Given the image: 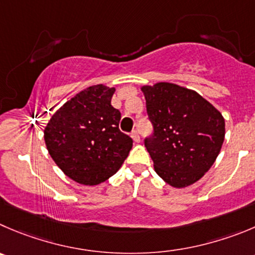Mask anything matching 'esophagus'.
<instances>
[{"instance_id":"34e87169","label":"esophagus","mask_w":255,"mask_h":255,"mask_svg":"<svg viewBox=\"0 0 255 255\" xmlns=\"http://www.w3.org/2000/svg\"><path fill=\"white\" fill-rule=\"evenodd\" d=\"M131 137H132V140H134L135 142H139L140 141V135H139V131H137V130H132L131 131Z\"/></svg>"}]
</instances>
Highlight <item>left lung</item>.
Wrapping results in <instances>:
<instances>
[{"instance_id":"obj_1","label":"left lung","mask_w":255,"mask_h":255,"mask_svg":"<svg viewBox=\"0 0 255 255\" xmlns=\"http://www.w3.org/2000/svg\"><path fill=\"white\" fill-rule=\"evenodd\" d=\"M141 91L155 130L145 140L155 171L173 188L196 183L222 150V113L196 91L171 82L144 85Z\"/></svg>"}]
</instances>
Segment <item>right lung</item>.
<instances>
[{
    "label": "right lung",
    "mask_w": 255,
    "mask_h": 255,
    "mask_svg": "<svg viewBox=\"0 0 255 255\" xmlns=\"http://www.w3.org/2000/svg\"><path fill=\"white\" fill-rule=\"evenodd\" d=\"M115 87H86L51 116L43 130L46 147L66 176L82 185L104 183L118 173L132 139L119 129L121 114L111 105Z\"/></svg>",
    "instance_id": "right-lung-1"
}]
</instances>
